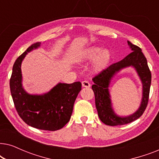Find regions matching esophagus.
I'll return each mask as SVG.
<instances>
[{"instance_id": "1", "label": "esophagus", "mask_w": 159, "mask_h": 159, "mask_svg": "<svg viewBox=\"0 0 159 159\" xmlns=\"http://www.w3.org/2000/svg\"><path fill=\"white\" fill-rule=\"evenodd\" d=\"M82 85L83 88H90V84L89 83L88 81H86V80H84V81H82Z\"/></svg>"}]
</instances>
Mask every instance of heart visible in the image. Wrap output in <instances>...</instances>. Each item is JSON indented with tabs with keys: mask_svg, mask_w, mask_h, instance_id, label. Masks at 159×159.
<instances>
[{
	"mask_svg": "<svg viewBox=\"0 0 159 159\" xmlns=\"http://www.w3.org/2000/svg\"><path fill=\"white\" fill-rule=\"evenodd\" d=\"M113 58L112 51L101 46L91 45L82 49L77 53L75 61L78 64L92 61L91 71L94 75L103 73L110 66Z\"/></svg>",
	"mask_w": 159,
	"mask_h": 159,
	"instance_id": "1",
	"label": "heart"
}]
</instances>
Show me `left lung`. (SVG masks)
Segmentation results:
<instances>
[{"instance_id": "obj_1", "label": "left lung", "mask_w": 159, "mask_h": 159, "mask_svg": "<svg viewBox=\"0 0 159 159\" xmlns=\"http://www.w3.org/2000/svg\"><path fill=\"white\" fill-rule=\"evenodd\" d=\"M132 51L120 61L111 65L103 73L93 79L94 84L92 88L95 94V106L98 114L102 122L106 125L117 126L130 123L142 116L148 101L151 74L148 66L146 58L142 50L127 41ZM132 67L136 70L142 83V99L140 106L135 112L127 116H121L115 111L110 97L109 88L110 82L115 75L123 69Z\"/></svg>"}]
</instances>
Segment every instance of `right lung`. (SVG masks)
Listing matches in <instances>:
<instances>
[{
	"label": "right lung",
	"instance_id": "add662e5",
	"mask_svg": "<svg viewBox=\"0 0 159 159\" xmlns=\"http://www.w3.org/2000/svg\"><path fill=\"white\" fill-rule=\"evenodd\" d=\"M40 45V42L31 45L16 60L10 80L11 93L19 116L27 125L39 129L56 131L64 127L70 119L82 84L58 82L43 94L27 93L22 84L21 63L28 53L38 49Z\"/></svg>",
	"mask_w": 159,
	"mask_h": 159
}]
</instances>
